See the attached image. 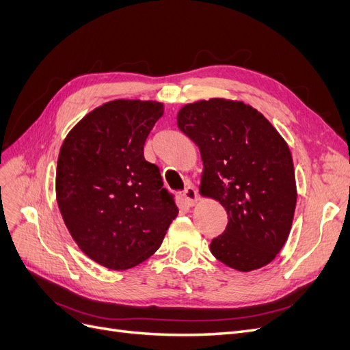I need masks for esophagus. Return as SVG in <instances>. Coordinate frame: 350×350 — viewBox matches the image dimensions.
I'll use <instances>...</instances> for the list:
<instances>
[{"instance_id":"1","label":"esophagus","mask_w":350,"mask_h":350,"mask_svg":"<svg viewBox=\"0 0 350 350\" xmlns=\"http://www.w3.org/2000/svg\"><path fill=\"white\" fill-rule=\"evenodd\" d=\"M183 199H185V202H186L189 206H195V204L198 203V200H199L196 189L193 187L191 185H189V186L183 190Z\"/></svg>"}]
</instances>
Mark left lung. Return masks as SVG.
Here are the masks:
<instances>
[{
    "instance_id": "8db88e82",
    "label": "left lung",
    "mask_w": 350,
    "mask_h": 350,
    "mask_svg": "<svg viewBox=\"0 0 350 350\" xmlns=\"http://www.w3.org/2000/svg\"><path fill=\"white\" fill-rule=\"evenodd\" d=\"M177 125L200 150V193L228 213L211 252L242 273L269 264L288 238L297 202L287 142L261 112L238 100L189 103Z\"/></svg>"
}]
</instances>
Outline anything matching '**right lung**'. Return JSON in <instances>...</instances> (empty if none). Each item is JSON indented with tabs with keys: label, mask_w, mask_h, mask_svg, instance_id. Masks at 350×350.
Listing matches in <instances>:
<instances>
[{
	"label": "right lung",
	"mask_w": 350,
	"mask_h": 350,
	"mask_svg": "<svg viewBox=\"0 0 350 350\" xmlns=\"http://www.w3.org/2000/svg\"><path fill=\"white\" fill-rule=\"evenodd\" d=\"M163 103L116 99L89 112L64 138L56 196L72 238L90 260L126 269L160 248L177 216L174 196L144 144Z\"/></svg>",
	"instance_id": "add662e5"
}]
</instances>
